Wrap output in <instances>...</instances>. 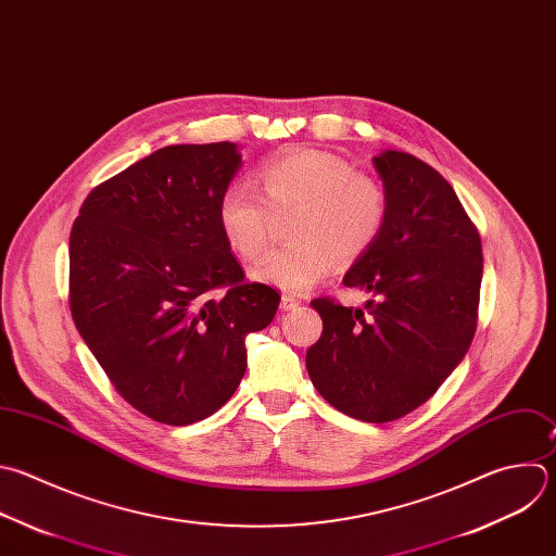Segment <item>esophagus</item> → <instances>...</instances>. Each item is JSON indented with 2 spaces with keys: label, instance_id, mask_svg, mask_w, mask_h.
Listing matches in <instances>:
<instances>
[{
  "label": "esophagus",
  "instance_id": "obj_1",
  "mask_svg": "<svg viewBox=\"0 0 556 556\" xmlns=\"http://www.w3.org/2000/svg\"><path fill=\"white\" fill-rule=\"evenodd\" d=\"M299 305V299H294V296H290V294H283L281 296V309L283 312H290V309H294Z\"/></svg>",
  "mask_w": 556,
  "mask_h": 556
}]
</instances>
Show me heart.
Here are the masks:
<instances>
[{"instance_id":"obj_1","label":"heart","mask_w":556,"mask_h":556,"mask_svg":"<svg viewBox=\"0 0 556 556\" xmlns=\"http://www.w3.org/2000/svg\"><path fill=\"white\" fill-rule=\"evenodd\" d=\"M260 192L231 182L218 203V225L229 247L255 260L268 244L274 214L296 212L288 247L264 255L253 277L286 292H307L340 262H353L374 247L387 220L380 185L340 156L323 150H290L260 167Z\"/></svg>"}]
</instances>
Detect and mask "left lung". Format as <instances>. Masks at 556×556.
Wrapping results in <instances>:
<instances>
[{"instance_id": "left-lung-1", "label": "left lung", "mask_w": 556, "mask_h": 556, "mask_svg": "<svg viewBox=\"0 0 556 556\" xmlns=\"http://www.w3.org/2000/svg\"><path fill=\"white\" fill-rule=\"evenodd\" d=\"M387 197L380 238L342 283L364 307L314 299L323 333L305 366L340 413L387 424L426 404L465 357L478 320L480 236L452 185L421 159L374 156Z\"/></svg>"}]
</instances>
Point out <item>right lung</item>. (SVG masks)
<instances>
[{
    "label": "right lung",
    "instance_id": "right-lung-1",
    "mask_svg": "<svg viewBox=\"0 0 556 556\" xmlns=\"http://www.w3.org/2000/svg\"><path fill=\"white\" fill-rule=\"evenodd\" d=\"M238 143L165 146L87 197L70 236V307L115 391L146 417L190 426L247 371L244 338L279 292L244 283L218 225Z\"/></svg>",
    "mask_w": 556,
    "mask_h": 556
}]
</instances>
